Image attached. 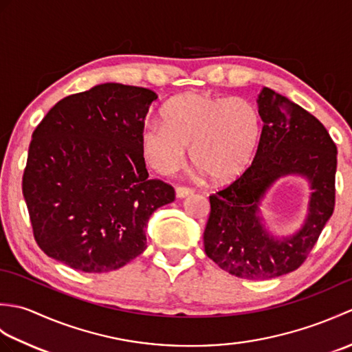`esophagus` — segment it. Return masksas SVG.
Segmentation results:
<instances>
[{"label": "esophagus", "mask_w": 352, "mask_h": 352, "mask_svg": "<svg viewBox=\"0 0 352 352\" xmlns=\"http://www.w3.org/2000/svg\"><path fill=\"white\" fill-rule=\"evenodd\" d=\"M175 193H177V198H186V197L192 195L193 189L186 188V186H178V188L175 189Z\"/></svg>", "instance_id": "esophagus-1"}]
</instances>
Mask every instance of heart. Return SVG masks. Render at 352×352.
I'll use <instances>...</instances> for the list:
<instances>
[{
    "instance_id": "1",
    "label": "heart",
    "mask_w": 352,
    "mask_h": 352,
    "mask_svg": "<svg viewBox=\"0 0 352 352\" xmlns=\"http://www.w3.org/2000/svg\"><path fill=\"white\" fill-rule=\"evenodd\" d=\"M163 122L145 124L142 151L160 174H175L192 162L213 183H227L252 160L260 139V115L242 96L188 92L163 109Z\"/></svg>"
}]
</instances>
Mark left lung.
I'll list each match as a JSON object with an SVG mask.
<instances>
[{"mask_svg":"<svg viewBox=\"0 0 352 352\" xmlns=\"http://www.w3.org/2000/svg\"><path fill=\"white\" fill-rule=\"evenodd\" d=\"M263 121L256 157L241 177L210 195L204 251L223 271L245 280H267L300 267L318 242L336 203L338 148L325 126L286 96L263 87ZM305 176L312 195L303 227L274 238L261 226L259 204L278 177Z\"/></svg>","mask_w":352,"mask_h":352,"instance_id":"1","label":"left lung"}]
</instances>
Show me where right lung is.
Listing matches in <instances>:
<instances>
[{
	"label": "right lung",
	"mask_w": 352,
	"mask_h": 352,
	"mask_svg": "<svg viewBox=\"0 0 352 352\" xmlns=\"http://www.w3.org/2000/svg\"><path fill=\"white\" fill-rule=\"evenodd\" d=\"M157 95L98 85L58 101L33 131L22 193L34 241L81 272L122 267L146 248V222L175 199L148 178L140 134Z\"/></svg>",
	"instance_id": "right-lung-1"
}]
</instances>
